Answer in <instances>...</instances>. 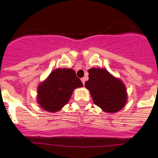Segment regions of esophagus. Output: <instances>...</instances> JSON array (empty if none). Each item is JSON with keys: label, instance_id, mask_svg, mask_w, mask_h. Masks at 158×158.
I'll list each match as a JSON object with an SVG mask.
<instances>
[{"label": "esophagus", "instance_id": "1", "mask_svg": "<svg viewBox=\"0 0 158 158\" xmlns=\"http://www.w3.org/2000/svg\"><path fill=\"white\" fill-rule=\"evenodd\" d=\"M81 81H82L83 85H85V78H81Z\"/></svg>", "mask_w": 158, "mask_h": 158}]
</instances>
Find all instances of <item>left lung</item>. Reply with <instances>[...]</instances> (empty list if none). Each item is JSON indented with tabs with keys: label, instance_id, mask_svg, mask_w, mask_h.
Returning <instances> with one entry per match:
<instances>
[{
	"label": "left lung",
	"instance_id": "8db88e82",
	"mask_svg": "<svg viewBox=\"0 0 158 158\" xmlns=\"http://www.w3.org/2000/svg\"><path fill=\"white\" fill-rule=\"evenodd\" d=\"M89 79L85 88L89 90L94 104L107 113H116L124 108L127 92L120 79L114 77L106 69L90 68Z\"/></svg>",
	"mask_w": 158,
	"mask_h": 158
}]
</instances>
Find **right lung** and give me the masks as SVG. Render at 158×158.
<instances>
[{"label": "right lung", "mask_w": 158, "mask_h": 158, "mask_svg": "<svg viewBox=\"0 0 158 158\" xmlns=\"http://www.w3.org/2000/svg\"><path fill=\"white\" fill-rule=\"evenodd\" d=\"M82 86L73 69H56L38 87L37 102L46 111L57 112L69 102L74 89Z\"/></svg>", "instance_id": "1"}]
</instances>
